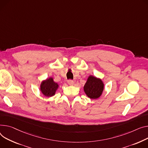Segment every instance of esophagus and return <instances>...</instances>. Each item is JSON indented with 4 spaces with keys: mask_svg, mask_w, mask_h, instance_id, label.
<instances>
[{
    "mask_svg": "<svg viewBox=\"0 0 148 148\" xmlns=\"http://www.w3.org/2000/svg\"><path fill=\"white\" fill-rule=\"evenodd\" d=\"M67 82H68V83L69 85L72 86V85L74 84V81L72 80H68L67 81Z\"/></svg>",
    "mask_w": 148,
    "mask_h": 148,
    "instance_id": "34e87169",
    "label": "esophagus"
}]
</instances>
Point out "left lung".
<instances>
[{
    "label": "left lung",
    "instance_id": "8db88e82",
    "mask_svg": "<svg viewBox=\"0 0 148 148\" xmlns=\"http://www.w3.org/2000/svg\"><path fill=\"white\" fill-rule=\"evenodd\" d=\"M103 86V83L101 79L90 75L84 86V90L90 99H97L102 95Z\"/></svg>",
    "mask_w": 148,
    "mask_h": 148
}]
</instances>
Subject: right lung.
Segmentation results:
<instances>
[{
	"mask_svg": "<svg viewBox=\"0 0 148 148\" xmlns=\"http://www.w3.org/2000/svg\"><path fill=\"white\" fill-rule=\"evenodd\" d=\"M58 88V84L53 82L52 78H49L43 81L40 85V90L42 93L47 97L53 96Z\"/></svg>",
	"mask_w": 148,
	"mask_h": 148,
	"instance_id": "1",
	"label": "right lung"
}]
</instances>
